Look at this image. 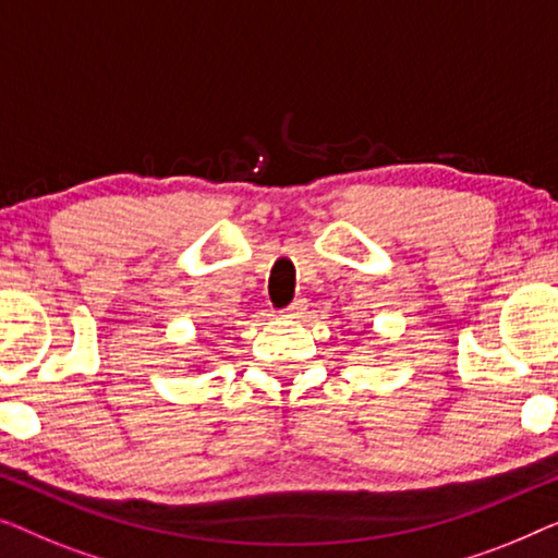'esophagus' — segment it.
Segmentation results:
<instances>
[{"label": "esophagus", "mask_w": 558, "mask_h": 558, "mask_svg": "<svg viewBox=\"0 0 558 558\" xmlns=\"http://www.w3.org/2000/svg\"><path fill=\"white\" fill-rule=\"evenodd\" d=\"M303 311H305V301L303 298H298V301L290 305L288 311H282V316H286L288 320H298V318H303Z\"/></svg>", "instance_id": "1"}]
</instances>
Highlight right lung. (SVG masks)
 <instances>
[{"label": "right lung", "mask_w": 558, "mask_h": 558, "mask_svg": "<svg viewBox=\"0 0 558 558\" xmlns=\"http://www.w3.org/2000/svg\"><path fill=\"white\" fill-rule=\"evenodd\" d=\"M192 368H197V372H199V368H204V361H197V364H192Z\"/></svg>", "instance_id": "right-lung-1"}]
</instances>
